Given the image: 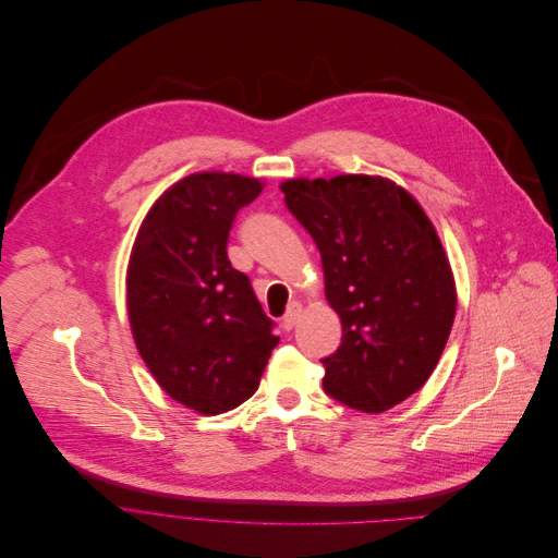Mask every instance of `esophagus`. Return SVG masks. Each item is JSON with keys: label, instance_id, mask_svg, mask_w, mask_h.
I'll use <instances>...</instances> for the list:
<instances>
[{"label": "esophagus", "instance_id": "obj_1", "mask_svg": "<svg viewBox=\"0 0 558 558\" xmlns=\"http://www.w3.org/2000/svg\"><path fill=\"white\" fill-rule=\"evenodd\" d=\"M299 316H301V305H299V303H292V305L288 307L286 316L281 318V327H283L286 331H290V329L299 323Z\"/></svg>", "mask_w": 558, "mask_h": 558}]
</instances>
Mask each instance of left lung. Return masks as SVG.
Here are the masks:
<instances>
[{"mask_svg":"<svg viewBox=\"0 0 558 558\" xmlns=\"http://www.w3.org/2000/svg\"><path fill=\"white\" fill-rule=\"evenodd\" d=\"M288 210L312 235L325 296L343 323L323 359V389L356 411L383 413L433 374L456 318V283L420 204L378 175L281 184Z\"/></svg>","mask_w":558,"mask_h":558,"instance_id":"8db88e82","label":"left lung"}]
</instances>
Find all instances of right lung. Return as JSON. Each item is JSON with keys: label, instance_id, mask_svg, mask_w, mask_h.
I'll list each match as a JSON object with an SVG mask.
<instances>
[{"label": "right lung", "instance_id": "obj_1", "mask_svg": "<svg viewBox=\"0 0 558 558\" xmlns=\"http://www.w3.org/2000/svg\"><path fill=\"white\" fill-rule=\"evenodd\" d=\"M262 189L238 173L186 175L151 206L130 257L136 348L158 385L204 415L246 402L279 343L227 253L238 210Z\"/></svg>", "mask_w": 558, "mask_h": 558}]
</instances>
